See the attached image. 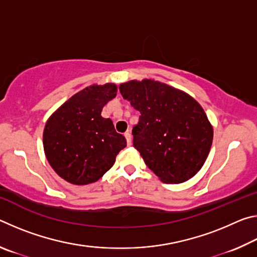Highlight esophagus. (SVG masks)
<instances>
[{
    "instance_id": "34e87169",
    "label": "esophagus",
    "mask_w": 257,
    "mask_h": 257,
    "mask_svg": "<svg viewBox=\"0 0 257 257\" xmlns=\"http://www.w3.org/2000/svg\"><path fill=\"white\" fill-rule=\"evenodd\" d=\"M124 137H125V139H127V144H128V146H132V144H133V141H132V135H130V133L129 132H127V133H124Z\"/></svg>"
}]
</instances>
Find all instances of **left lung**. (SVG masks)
<instances>
[{
  "label": "left lung",
  "instance_id": "left-lung-1",
  "mask_svg": "<svg viewBox=\"0 0 257 257\" xmlns=\"http://www.w3.org/2000/svg\"><path fill=\"white\" fill-rule=\"evenodd\" d=\"M122 97L141 112L133 128L134 146L165 184H181L201 170L210 153L213 127L196 99L154 79L119 86Z\"/></svg>",
  "mask_w": 257,
  "mask_h": 257
}]
</instances>
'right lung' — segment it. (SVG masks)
Returning a JSON list of instances; mask_svg holds the SVG:
<instances>
[{"instance_id":"1","label":"right lung","mask_w":257,"mask_h":257,"mask_svg":"<svg viewBox=\"0 0 257 257\" xmlns=\"http://www.w3.org/2000/svg\"><path fill=\"white\" fill-rule=\"evenodd\" d=\"M116 92L118 87L112 82L86 87L47 120L43 133L45 156L52 169L72 185L97 181L127 146L112 120L101 115L103 106Z\"/></svg>"}]
</instances>
